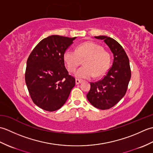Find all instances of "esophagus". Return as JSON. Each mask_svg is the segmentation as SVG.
Segmentation results:
<instances>
[{"label":"esophagus","mask_w":153,"mask_h":153,"mask_svg":"<svg viewBox=\"0 0 153 153\" xmlns=\"http://www.w3.org/2000/svg\"><path fill=\"white\" fill-rule=\"evenodd\" d=\"M82 82V81H81V80H79L78 79H76V85H78V84L81 83Z\"/></svg>","instance_id":"1"}]
</instances>
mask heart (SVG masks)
Segmentation results:
<instances>
[{
  "label": "heart",
  "instance_id": "b5f03b06",
  "mask_svg": "<svg viewBox=\"0 0 153 153\" xmlns=\"http://www.w3.org/2000/svg\"><path fill=\"white\" fill-rule=\"evenodd\" d=\"M84 66L77 70L75 76L79 79H89L95 75L101 76L108 70L110 63L109 54L100 45L85 42L79 45L76 50L68 48L64 53V60L68 70L74 72L84 59Z\"/></svg>",
  "mask_w": 153,
  "mask_h": 153
}]
</instances>
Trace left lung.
<instances>
[{"label":"left lung","instance_id":"1","mask_svg":"<svg viewBox=\"0 0 153 153\" xmlns=\"http://www.w3.org/2000/svg\"><path fill=\"white\" fill-rule=\"evenodd\" d=\"M95 37L103 40L108 45L114 54V60L112 67L102 79L90 83L91 89L87 98L95 108L107 110L116 105L125 95L131 78V69L129 58L118 42L104 35Z\"/></svg>","mask_w":153,"mask_h":153}]
</instances>
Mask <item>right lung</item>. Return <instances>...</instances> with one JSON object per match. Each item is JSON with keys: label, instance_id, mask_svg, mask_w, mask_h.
I'll use <instances>...</instances> for the list:
<instances>
[{"label": "right lung", "instance_id": "obj_1", "mask_svg": "<svg viewBox=\"0 0 153 153\" xmlns=\"http://www.w3.org/2000/svg\"><path fill=\"white\" fill-rule=\"evenodd\" d=\"M76 37L51 35L43 39L27 60L25 83L33 102L49 112L66 102L76 79L65 67L64 53Z\"/></svg>", "mask_w": 153, "mask_h": 153}]
</instances>
